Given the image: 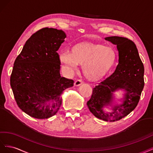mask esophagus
I'll return each instance as SVG.
<instances>
[{"label":"esophagus","instance_id":"1","mask_svg":"<svg viewBox=\"0 0 153 153\" xmlns=\"http://www.w3.org/2000/svg\"><path fill=\"white\" fill-rule=\"evenodd\" d=\"M82 83H83V81H82L81 79H77L75 82H74V86H78Z\"/></svg>","mask_w":153,"mask_h":153}]
</instances>
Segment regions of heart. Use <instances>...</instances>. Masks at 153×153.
Returning a JSON list of instances; mask_svg holds the SVG:
<instances>
[{
    "mask_svg": "<svg viewBox=\"0 0 153 153\" xmlns=\"http://www.w3.org/2000/svg\"><path fill=\"white\" fill-rule=\"evenodd\" d=\"M116 53L111 47L90 42L74 45L71 51L59 54L61 62L75 70L77 64L82 65V73L87 79L97 81L110 71L116 61Z\"/></svg>",
    "mask_w": 153,
    "mask_h": 153,
    "instance_id": "obj_1",
    "label": "heart"
}]
</instances>
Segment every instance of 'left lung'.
Wrapping results in <instances>:
<instances>
[{
	"label": "left lung",
	"instance_id": "obj_1",
	"mask_svg": "<svg viewBox=\"0 0 153 153\" xmlns=\"http://www.w3.org/2000/svg\"><path fill=\"white\" fill-rule=\"evenodd\" d=\"M105 40L117 45L119 63L115 72L93 88L87 106L92 114L104 121L114 122L127 116L137 107L144 86V67L134 43L127 38L109 36ZM125 91L123 102L106 113L103 107L111 105L113 92Z\"/></svg>",
	"mask_w": 153,
	"mask_h": 153
}]
</instances>
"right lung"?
Listing matches in <instances>:
<instances>
[{"instance_id":"obj_1","label":"right lung","mask_w":153,"mask_h":153,"mask_svg":"<svg viewBox=\"0 0 153 153\" xmlns=\"http://www.w3.org/2000/svg\"><path fill=\"white\" fill-rule=\"evenodd\" d=\"M66 34L45 27L34 33L17 56L10 77V85L17 105L26 114L48 119L58 112L63 91L74 81L60 75L58 50Z\"/></svg>"}]
</instances>
